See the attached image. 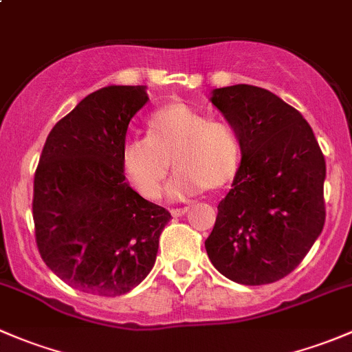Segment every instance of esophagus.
Returning <instances> with one entry per match:
<instances>
[{"label":"esophagus","instance_id":"esophagus-1","mask_svg":"<svg viewBox=\"0 0 352 352\" xmlns=\"http://www.w3.org/2000/svg\"><path fill=\"white\" fill-rule=\"evenodd\" d=\"M187 211H189V208H179V209H172V211H170V212H172L173 218H180V216L186 214Z\"/></svg>","mask_w":352,"mask_h":352}]
</instances>
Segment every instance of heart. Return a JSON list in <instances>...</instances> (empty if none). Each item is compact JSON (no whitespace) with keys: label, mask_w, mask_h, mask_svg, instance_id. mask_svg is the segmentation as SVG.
<instances>
[{"label":"heart","mask_w":352,"mask_h":352,"mask_svg":"<svg viewBox=\"0 0 352 352\" xmlns=\"http://www.w3.org/2000/svg\"><path fill=\"white\" fill-rule=\"evenodd\" d=\"M170 162L177 172L166 194L172 201H186L232 182L242 162V144L230 124L175 102L151 113L146 138L129 140L120 150L124 177L146 199L160 197Z\"/></svg>","instance_id":"heart-1"}]
</instances>
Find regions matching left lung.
Here are the masks:
<instances>
[{"label": "left lung", "mask_w": 352, "mask_h": 352, "mask_svg": "<svg viewBox=\"0 0 352 352\" xmlns=\"http://www.w3.org/2000/svg\"><path fill=\"white\" fill-rule=\"evenodd\" d=\"M211 94L239 134L242 162L206 252L225 278L269 285L294 271L324 230V155L310 124L278 95L252 85Z\"/></svg>", "instance_id": "obj_1"}]
</instances>
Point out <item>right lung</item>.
<instances>
[{
  "instance_id": "1",
  "label": "right lung",
  "mask_w": 352,
  "mask_h": 352,
  "mask_svg": "<svg viewBox=\"0 0 352 352\" xmlns=\"http://www.w3.org/2000/svg\"><path fill=\"white\" fill-rule=\"evenodd\" d=\"M146 87L110 85L85 97L45 140L34 179L42 261L74 289L129 293L150 274L170 212L129 187L120 166L127 126Z\"/></svg>"
}]
</instances>
